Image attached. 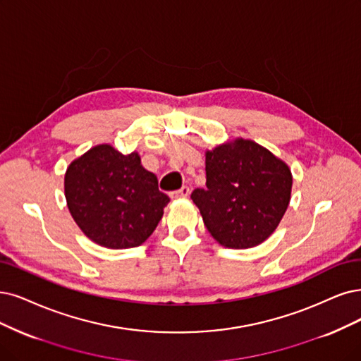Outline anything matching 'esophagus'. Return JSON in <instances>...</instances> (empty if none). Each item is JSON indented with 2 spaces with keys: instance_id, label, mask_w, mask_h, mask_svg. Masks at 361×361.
<instances>
[{
  "instance_id": "1",
  "label": "esophagus",
  "mask_w": 361,
  "mask_h": 361,
  "mask_svg": "<svg viewBox=\"0 0 361 361\" xmlns=\"http://www.w3.org/2000/svg\"><path fill=\"white\" fill-rule=\"evenodd\" d=\"M190 195V189L188 188V185H183V188L180 190H176V192H171V197L172 199H184L188 197Z\"/></svg>"
}]
</instances>
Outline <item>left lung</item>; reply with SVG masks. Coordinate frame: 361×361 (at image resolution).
Here are the masks:
<instances>
[{"mask_svg":"<svg viewBox=\"0 0 361 361\" xmlns=\"http://www.w3.org/2000/svg\"><path fill=\"white\" fill-rule=\"evenodd\" d=\"M207 188L192 201L208 232L229 248L262 244L278 228L290 202L293 177L281 159L255 141L238 138L205 154Z\"/></svg>","mask_w":361,"mask_h":361,"instance_id":"8db88e82","label":"left lung"}]
</instances>
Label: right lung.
I'll use <instances>...</instances> for the list:
<instances>
[{"instance_id":"obj_1","label":"right lung","mask_w":361,"mask_h":361,"mask_svg":"<svg viewBox=\"0 0 361 361\" xmlns=\"http://www.w3.org/2000/svg\"><path fill=\"white\" fill-rule=\"evenodd\" d=\"M63 184L78 228L93 243L113 250L141 245L169 202L138 153L122 154L110 144L92 147L73 160Z\"/></svg>"}]
</instances>
